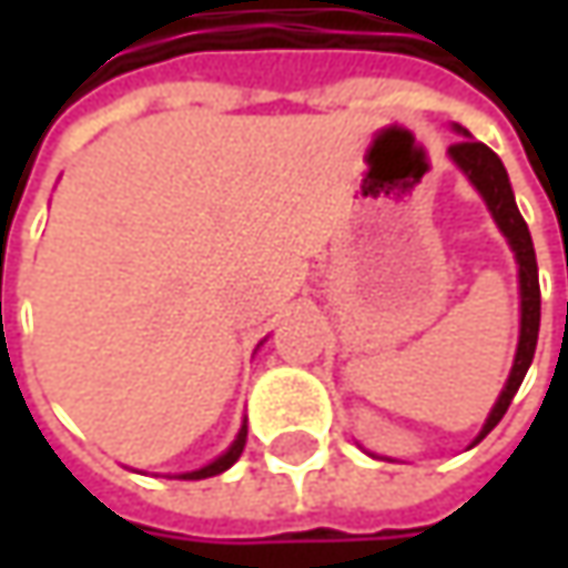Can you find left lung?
<instances>
[{
	"instance_id": "8db88e82",
	"label": "left lung",
	"mask_w": 568,
	"mask_h": 568,
	"mask_svg": "<svg viewBox=\"0 0 568 568\" xmlns=\"http://www.w3.org/2000/svg\"><path fill=\"white\" fill-rule=\"evenodd\" d=\"M448 154H452L455 164L468 173V180L477 186V192L484 195V202L493 211L499 230L506 233L509 246L515 250V258H518V281H521V335H518V354H515L513 373H509V382H506L499 402L490 410V417H487V424L480 429V436L474 439V443H480L493 426L503 420V414L509 410L518 385H521L528 366L535 361L537 332H540V284H537L535 243H531V233H528V224H525L521 211L515 205L513 186H509V176H506L503 161L493 154L487 144L474 142V139L455 142L448 148Z\"/></svg>"
}]
</instances>
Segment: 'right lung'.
<instances>
[{"mask_svg": "<svg viewBox=\"0 0 568 568\" xmlns=\"http://www.w3.org/2000/svg\"><path fill=\"white\" fill-rule=\"evenodd\" d=\"M243 448H246V429H240V436H236V443L217 458V462H211L207 468L202 470H189V474H183V480H205V477H214V474H221V470H227L240 455H243Z\"/></svg>", "mask_w": 568, "mask_h": 568, "instance_id": "right-lung-1", "label": "right lung"}]
</instances>
